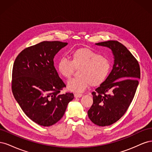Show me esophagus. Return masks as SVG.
<instances>
[{
    "label": "esophagus",
    "instance_id": "esophagus-1",
    "mask_svg": "<svg viewBox=\"0 0 152 152\" xmlns=\"http://www.w3.org/2000/svg\"><path fill=\"white\" fill-rule=\"evenodd\" d=\"M82 96V94H81V93H75L74 94V96L75 98H80L81 96Z\"/></svg>",
    "mask_w": 152,
    "mask_h": 152
}]
</instances>
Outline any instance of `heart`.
I'll return each instance as SVG.
<instances>
[{
  "instance_id": "obj_1",
  "label": "heart",
  "mask_w": 152,
  "mask_h": 152,
  "mask_svg": "<svg viewBox=\"0 0 152 152\" xmlns=\"http://www.w3.org/2000/svg\"><path fill=\"white\" fill-rule=\"evenodd\" d=\"M70 58V60L60 58L57 65L59 73L66 79H70L75 68H79V76L68 82L67 87L70 91L82 92L89 84L98 86L107 80L111 68L107 58L89 48H82L73 50Z\"/></svg>"
}]
</instances>
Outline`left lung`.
I'll return each instance as SVG.
<instances>
[{
    "mask_svg": "<svg viewBox=\"0 0 152 152\" xmlns=\"http://www.w3.org/2000/svg\"><path fill=\"white\" fill-rule=\"evenodd\" d=\"M96 44L112 50L114 65L107 80L92 93L93 103L87 114L96 125L107 126L118 121L130 106L139 84L140 68L137 59L118 41Z\"/></svg>",
    "mask_w": 152,
    "mask_h": 152,
    "instance_id": "1",
    "label": "left lung"
}]
</instances>
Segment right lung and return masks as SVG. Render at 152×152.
<instances>
[{
    "mask_svg": "<svg viewBox=\"0 0 152 152\" xmlns=\"http://www.w3.org/2000/svg\"><path fill=\"white\" fill-rule=\"evenodd\" d=\"M68 44L43 41L18 55L12 73V91L23 111L40 126H50L63 117L73 93L60 94L66 85L59 77L53 59Z\"/></svg>",
    "mask_w": 152,
    "mask_h": 152,
    "instance_id": "right-lung-1",
    "label": "right lung"
}]
</instances>
